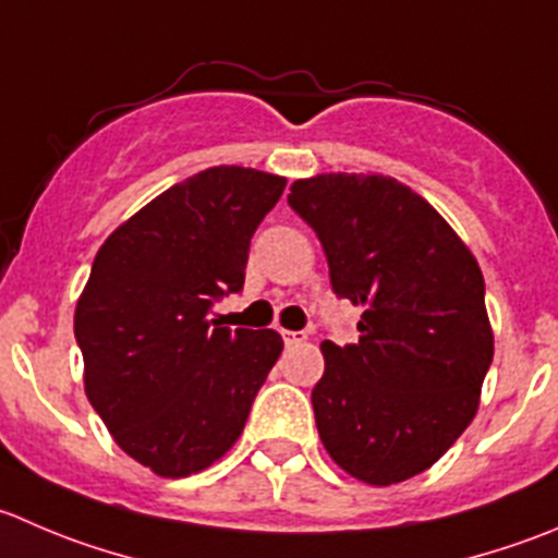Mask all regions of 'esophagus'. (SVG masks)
I'll use <instances>...</instances> for the list:
<instances>
[{"mask_svg": "<svg viewBox=\"0 0 558 558\" xmlns=\"http://www.w3.org/2000/svg\"><path fill=\"white\" fill-rule=\"evenodd\" d=\"M280 335H283L286 345H300V343H305V340H307L305 332H294V329H283Z\"/></svg>", "mask_w": 558, "mask_h": 558, "instance_id": "obj_1", "label": "esophagus"}]
</instances>
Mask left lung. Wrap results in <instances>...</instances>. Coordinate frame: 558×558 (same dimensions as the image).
<instances>
[{"label":"left lung","instance_id":"1","mask_svg":"<svg viewBox=\"0 0 558 558\" xmlns=\"http://www.w3.org/2000/svg\"><path fill=\"white\" fill-rule=\"evenodd\" d=\"M289 207L316 231L335 294L362 307L356 343H322L311 400L324 450L362 483H403L477 414L494 360L477 258L392 177L296 180Z\"/></svg>","mask_w":558,"mask_h":558}]
</instances>
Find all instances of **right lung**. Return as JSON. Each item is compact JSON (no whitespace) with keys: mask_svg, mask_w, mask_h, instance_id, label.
<instances>
[{"mask_svg":"<svg viewBox=\"0 0 558 558\" xmlns=\"http://www.w3.org/2000/svg\"><path fill=\"white\" fill-rule=\"evenodd\" d=\"M286 180L215 166L169 187L97 251L75 305L84 389L108 434L160 477H187L234 447L278 362L275 329L209 322L242 291L247 251Z\"/></svg>","mask_w":558,"mask_h":558,"instance_id":"add662e5","label":"right lung"}]
</instances>
